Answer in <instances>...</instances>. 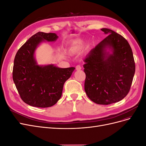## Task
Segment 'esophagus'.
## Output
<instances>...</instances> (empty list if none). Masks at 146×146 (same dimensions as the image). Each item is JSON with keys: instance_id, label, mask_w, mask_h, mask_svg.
<instances>
[{"instance_id": "34e87169", "label": "esophagus", "mask_w": 146, "mask_h": 146, "mask_svg": "<svg viewBox=\"0 0 146 146\" xmlns=\"http://www.w3.org/2000/svg\"><path fill=\"white\" fill-rule=\"evenodd\" d=\"M76 69L77 70H81L82 68H81V66L80 65H77V66H76Z\"/></svg>"}]
</instances>
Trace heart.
I'll return each mask as SVG.
<instances>
[{
  "label": "heart",
  "instance_id": "obj_1",
  "mask_svg": "<svg viewBox=\"0 0 146 146\" xmlns=\"http://www.w3.org/2000/svg\"><path fill=\"white\" fill-rule=\"evenodd\" d=\"M84 46V42L82 40H78L76 42H74L70 46L69 50L70 52L76 51L78 50L81 49Z\"/></svg>",
  "mask_w": 146,
  "mask_h": 146
}]
</instances>
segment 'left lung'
I'll list each match as a JSON object with an SVG mask.
<instances>
[{"label":"left lung","mask_w":146,"mask_h":146,"mask_svg":"<svg viewBox=\"0 0 146 146\" xmlns=\"http://www.w3.org/2000/svg\"><path fill=\"white\" fill-rule=\"evenodd\" d=\"M101 30L107 36L83 59L85 91L93 102L109 105L122 100L129 93L135 64L124 38L109 29Z\"/></svg>","instance_id":"obj_1"}]
</instances>
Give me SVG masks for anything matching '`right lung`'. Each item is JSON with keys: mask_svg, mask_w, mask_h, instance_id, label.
Segmentation results:
<instances>
[{"mask_svg": "<svg viewBox=\"0 0 146 146\" xmlns=\"http://www.w3.org/2000/svg\"><path fill=\"white\" fill-rule=\"evenodd\" d=\"M56 33L38 32L17 51L14 60L13 79L25 104L39 108L54 105L62 95L64 82L76 69L60 68L53 64H38L35 51L41 43L55 42Z\"/></svg>", "mask_w": 146, "mask_h": 146, "instance_id": "right-lung-1", "label": "right lung"}]
</instances>
